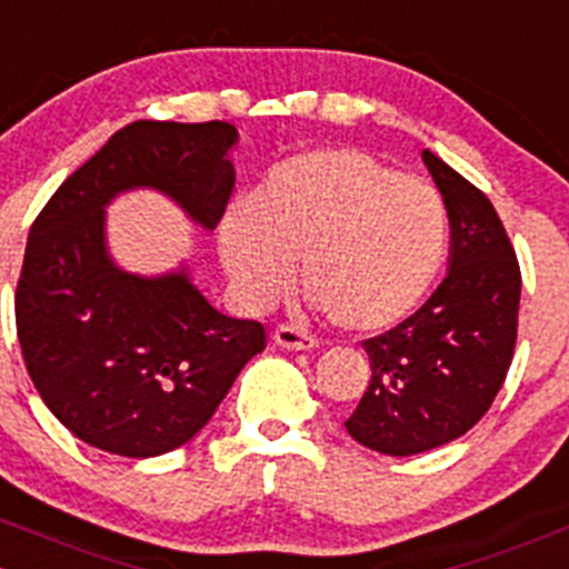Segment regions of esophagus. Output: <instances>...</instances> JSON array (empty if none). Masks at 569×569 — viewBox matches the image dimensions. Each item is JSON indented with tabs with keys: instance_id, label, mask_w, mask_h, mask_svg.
I'll return each instance as SVG.
<instances>
[{
	"instance_id": "obj_1",
	"label": "esophagus",
	"mask_w": 569,
	"mask_h": 569,
	"mask_svg": "<svg viewBox=\"0 0 569 569\" xmlns=\"http://www.w3.org/2000/svg\"><path fill=\"white\" fill-rule=\"evenodd\" d=\"M274 345L283 350H311L317 348V339L309 337L306 331H297V328L291 326H280L278 331H274Z\"/></svg>"
}]
</instances>
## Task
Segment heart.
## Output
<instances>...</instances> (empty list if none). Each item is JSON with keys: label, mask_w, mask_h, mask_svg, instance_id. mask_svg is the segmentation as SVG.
<instances>
[{"label": "heart", "mask_w": 569, "mask_h": 569, "mask_svg": "<svg viewBox=\"0 0 569 569\" xmlns=\"http://www.w3.org/2000/svg\"><path fill=\"white\" fill-rule=\"evenodd\" d=\"M449 212L438 190L359 148H315L274 164L254 201L232 199L219 254L232 289L263 309L291 283L337 328L379 333L423 302L443 263Z\"/></svg>", "instance_id": "1"}]
</instances>
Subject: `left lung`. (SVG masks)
<instances>
[{
	"mask_svg": "<svg viewBox=\"0 0 569 569\" xmlns=\"http://www.w3.org/2000/svg\"><path fill=\"white\" fill-rule=\"evenodd\" d=\"M421 159L449 212V272L416 315L365 339L373 379L345 421L350 438L390 458L438 449L486 416L511 368L522 291L488 196L429 148Z\"/></svg>",
	"mask_w": 569,
	"mask_h": 569,
	"instance_id": "1",
	"label": "left lung"
}]
</instances>
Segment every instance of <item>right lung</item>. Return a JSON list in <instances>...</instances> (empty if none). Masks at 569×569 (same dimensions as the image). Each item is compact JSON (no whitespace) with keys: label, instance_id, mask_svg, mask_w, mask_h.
<instances>
[{"label":"right lung","instance_id":"1","mask_svg":"<svg viewBox=\"0 0 569 569\" xmlns=\"http://www.w3.org/2000/svg\"><path fill=\"white\" fill-rule=\"evenodd\" d=\"M236 126L137 120L52 193L33 221L16 331L36 390L83 443L157 458L188 443L263 350V326L212 309L190 267L137 274L111 258L106 207L157 190L216 230L232 188Z\"/></svg>","mask_w":569,"mask_h":569}]
</instances>
